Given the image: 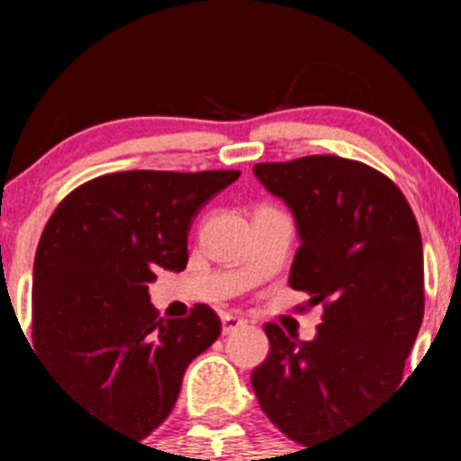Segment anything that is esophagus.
I'll use <instances>...</instances> for the list:
<instances>
[{
  "label": "esophagus",
  "instance_id": "34e87169",
  "mask_svg": "<svg viewBox=\"0 0 461 461\" xmlns=\"http://www.w3.org/2000/svg\"><path fill=\"white\" fill-rule=\"evenodd\" d=\"M221 319H222V334L236 332V330L245 328V323H248V321L236 317V314H222Z\"/></svg>",
  "mask_w": 461,
  "mask_h": 461
}]
</instances>
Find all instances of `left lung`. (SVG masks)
<instances>
[{"label":"left lung","mask_w":461,"mask_h":461,"mask_svg":"<svg viewBox=\"0 0 461 461\" xmlns=\"http://www.w3.org/2000/svg\"><path fill=\"white\" fill-rule=\"evenodd\" d=\"M254 176L294 216L290 285L323 305V323L312 341L265 325L269 357L252 388L269 421L310 446L402 384L424 319L421 234L397 185L364 162L305 156Z\"/></svg>","instance_id":"left-lung-1"}]
</instances>
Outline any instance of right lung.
<instances>
[{"mask_svg":"<svg viewBox=\"0 0 461 461\" xmlns=\"http://www.w3.org/2000/svg\"><path fill=\"white\" fill-rule=\"evenodd\" d=\"M240 171H120L68 194L32 265V343L82 411L144 439L169 417L187 366L221 334L209 305L158 319L149 283L187 267L198 212Z\"/></svg>","mask_w":461,"mask_h":461,"instance_id":"obj_1","label":"right lung"}]
</instances>
